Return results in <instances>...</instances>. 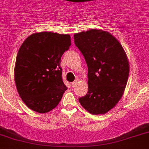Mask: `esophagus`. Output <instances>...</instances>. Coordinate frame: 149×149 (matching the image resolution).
I'll return each mask as SVG.
<instances>
[{"label":"esophagus","instance_id":"obj_1","mask_svg":"<svg viewBox=\"0 0 149 149\" xmlns=\"http://www.w3.org/2000/svg\"><path fill=\"white\" fill-rule=\"evenodd\" d=\"M77 80H76V81H74L72 82V87H73V88H74V87L77 85Z\"/></svg>","mask_w":149,"mask_h":149}]
</instances>
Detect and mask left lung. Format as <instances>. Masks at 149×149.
<instances>
[{"label":"left lung","instance_id":"obj_1","mask_svg":"<svg viewBox=\"0 0 149 149\" xmlns=\"http://www.w3.org/2000/svg\"><path fill=\"white\" fill-rule=\"evenodd\" d=\"M74 44L88 65V91L79 98L90 113L104 114L123 95L130 74V63L121 43L101 29H89L74 35Z\"/></svg>","mask_w":149,"mask_h":149}]
</instances>
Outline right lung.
Listing matches in <instances>:
<instances>
[{
  "mask_svg": "<svg viewBox=\"0 0 149 149\" xmlns=\"http://www.w3.org/2000/svg\"><path fill=\"white\" fill-rule=\"evenodd\" d=\"M71 45L69 34L35 33L19 49L14 80L19 97L30 110L45 113L57 107L67 90L61 79V58Z\"/></svg>",
  "mask_w": 149,
  "mask_h": 149,
  "instance_id": "add662e5",
  "label": "right lung"
}]
</instances>
